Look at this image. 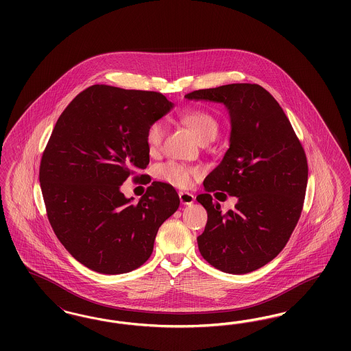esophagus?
<instances>
[{
	"mask_svg": "<svg viewBox=\"0 0 351 351\" xmlns=\"http://www.w3.org/2000/svg\"><path fill=\"white\" fill-rule=\"evenodd\" d=\"M193 171L196 172V173H199V175H202V173H205L206 172V169L204 166H196V167L193 168ZM191 200V197H188V196H183L182 197V202H185V204H188V201Z\"/></svg>",
	"mask_w": 351,
	"mask_h": 351,
	"instance_id": "esophagus-1",
	"label": "esophagus"
}]
</instances>
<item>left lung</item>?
<instances>
[{
    "label": "left lung",
    "instance_id": "left-lung-1",
    "mask_svg": "<svg viewBox=\"0 0 351 351\" xmlns=\"http://www.w3.org/2000/svg\"><path fill=\"white\" fill-rule=\"evenodd\" d=\"M171 108L162 93L97 84L58 119L39 183L53 233L85 267L118 275L150 258L158 229L171 216L167 195L149 186L128 199L119 186L130 176L146 182L138 172L150 163L149 130ZM166 188L172 199L178 196Z\"/></svg>",
    "mask_w": 351,
    "mask_h": 351
}]
</instances>
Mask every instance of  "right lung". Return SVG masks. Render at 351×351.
Returning a JSON list of instances; mask_svg holds the SVG:
<instances>
[{"mask_svg":"<svg viewBox=\"0 0 351 351\" xmlns=\"http://www.w3.org/2000/svg\"><path fill=\"white\" fill-rule=\"evenodd\" d=\"M185 99L225 105L232 123L229 150L204 186L238 201L225 215L208 204L199 250L223 272H252L283 250L300 218L308 182L305 152L283 109L261 85L229 84Z\"/></svg>","mask_w":351,"mask_h":351,"instance_id":"obj_1","label":"right lung"}]
</instances>
